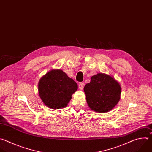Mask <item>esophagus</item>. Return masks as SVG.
I'll return each mask as SVG.
<instances>
[{"label": "esophagus", "instance_id": "esophagus-1", "mask_svg": "<svg viewBox=\"0 0 152 152\" xmlns=\"http://www.w3.org/2000/svg\"><path fill=\"white\" fill-rule=\"evenodd\" d=\"M84 83H79V84H78V88H79V89H80V90H83V87H84Z\"/></svg>", "mask_w": 152, "mask_h": 152}]
</instances>
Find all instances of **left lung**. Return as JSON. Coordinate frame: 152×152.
I'll use <instances>...</instances> for the list:
<instances>
[{
  "label": "left lung",
  "mask_w": 152,
  "mask_h": 152,
  "mask_svg": "<svg viewBox=\"0 0 152 152\" xmlns=\"http://www.w3.org/2000/svg\"><path fill=\"white\" fill-rule=\"evenodd\" d=\"M84 91L90 108L98 113H105L112 110L119 101L121 87L111 76L99 73L92 77Z\"/></svg>",
  "instance_id": "1"
}]
</instances>
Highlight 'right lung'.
Instances as JSON below:
<instances>
[{"instance_id":"add662e5","label":"right lung","mask_w":152,"mask_h":152,"mask_svg":"<svg viewBox=\"0 0 152 152\" xmlns=\"http://www.w3.org/2000/svg\"><path fill=\"white\" fill-rule=\"evenodd\" d=\"M77 83L63 71L53 69L39 81V95L46 106L52 109L65 107L77 90Z\"/></svg>"}]
</instances>
